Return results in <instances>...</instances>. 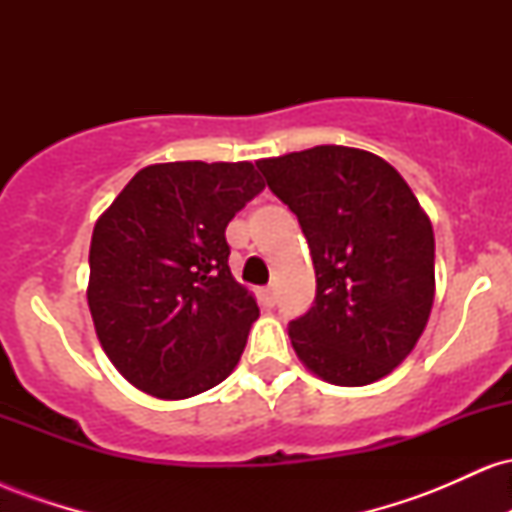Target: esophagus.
Returning a JSON list of instances; mask_svg holds the SVG:
<instances>
[{
  "label": "esophagus",
  "mask_w": 512,
  "mask_h": 512,
  "mask_svg": "<svg viewBox=\"0 0 512 512\" xmlns=\"http://www.w3.org/2000/svg\"><path fill=\"white\" fill-rule=\"evenodd\" d=\"M274 301H276L274 289H262V291H260V303L264 305V308H272Z\"/></svg>",
  "instance_id": "34e87169"
}]
</instances>
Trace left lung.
Listing matches in <instances>:
<instances>
[{"label": "left lung", "instance_id": "left-lung-1", "mask_svg": "<svg viewBox=\"0 0 512 512\" xmlns=\"http://www.w3.org/2000/svg\"><path fill=\"white\" fill-rule=\"evenodd\" d=\"M257 168L313 255L315 305L289 325L296 356L332 385L390 375L424 334L436 296V240L419 199L385 158L351 146L260 158Z\"/></svg>", "mask_w": 512, "mask_h": 512}]
</instances>
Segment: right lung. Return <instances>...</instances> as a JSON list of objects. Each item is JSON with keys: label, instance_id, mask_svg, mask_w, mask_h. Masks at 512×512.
I'll use <instances>...</instances> for the list:
<instances>
[{"label": "right lung", "instance_id": "1", "mask_svg": "<svg viewBox=\"0 0 512 512\" xmlns=\"http://www.w3.org/2000/svg\"><path fill=\"white\" fill-rule=\"evenodd\" d=\"M262 190L250 161L154 163L98 216L88 308L137 390L187 399L238 366L260 308L228 267L226 226Z\"/></svg>", "mask_w": 512, "mask_h": 512}]
</instances>
